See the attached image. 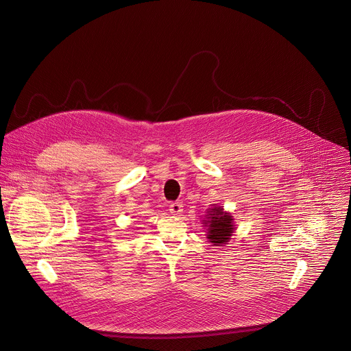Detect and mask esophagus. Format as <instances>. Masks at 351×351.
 Listing matches in <instances>:
<instances>
[{"mask_svg":"<svg viewBox=\"0 0 351 351\" xmlns=\"http://www.w3.org/2000/svg\"><path fill=\"white\" fill-rule=\"evenodd\" d=\"M182 211H183V204L182 203H172L169 206V213L172 215H179Z\"/></svg>","mask_w":351,"mask_h":351,"instance_id":"1","label":"esophagus"}]
</instances>
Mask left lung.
<instances>
[{
  "label": "left lung",
  "mask_w": 351,
  "mask_h": 351,
  "mask_svg": "<svg viewBox=\"0 0 351 351\" xmlns=\"http://www.w3.org/2000/svg\"><path fill=\"white\" fill-rule=\"evenodd\" d=\"M207 213V221H204V226L208 228L207 239H210L214 245L226 244L234 230L232 215L217 206Z\"/></svg>",
  "instance_id": "left-lung-1"
}]
</instances>
